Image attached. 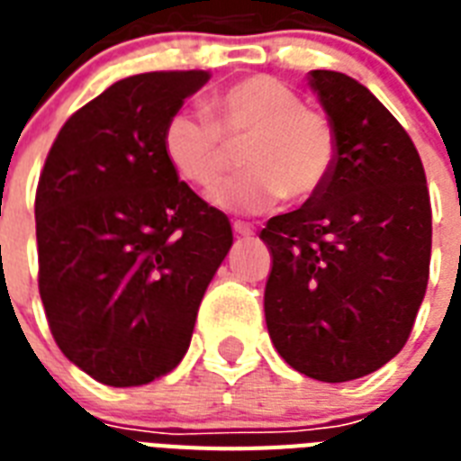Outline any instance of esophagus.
<instances>
[{
	"label": "esophagus",
	"instance_id": "obj_1",
	"mask_svg": "<svg viewBox=\"0 0 461 461\" xmlns=\"http://www.w3.org/2000/svg\"><path fill=\"white\" fill-rule=\"evenodd\" d=\"M231 227H234V231H237L239 237H253V234H256V230H253L249 222H244V220H234Z\"/></svg>",
	"mask_w": 461,
	"mask_h": 461
}]
</instances>
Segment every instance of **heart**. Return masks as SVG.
I'll return each mask as SVG.
<instances>
[{
  "label": "heart",
  "instance_id": "obj_1",
  "mask_svg": "<svg viewBox=\"0 0 461 461\" xmlns=\"http://www.w3.org/2000/svg\"><path fill=\"white\" fill-rule=\"evenodd\" d=\"M246 172L215 191L230 210L267 208L277 198L306 203L321 195L339 162V131L328 112L273 76H246L217 90L203 112H176L162 129V153L179 179L217 186L239 150Z\"/></svg>",
  "mask_w": 461,
  "mask_h": 461
}]
</instances>
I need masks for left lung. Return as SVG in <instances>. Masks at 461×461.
I'll return each instance as SVG.
<instances>
[{"label": "left lung", "mask_w": 461, "mask_h": 461, "mask_svg": "<svg viewBox=\"0 0 461 461\" xmlns=\"http://www.w3.org/2000/svg\"><path fill=\"white\" fill-rule=\"evenodd\" d=\"M337 131L339 162L321 195L260 231L270 339L292 368L347 383L407 344L426 294L430 195L414 140L371 90L311 71Z\"/></svg>", "instance_id": "obj_1"}]
</instances>
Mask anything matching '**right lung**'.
Wrapping results in <instances>:
<instances>
[{"label":"right lung","instance_id":"1","mask_svg":"<svg viewBox=\"0 0 461 461\" xmlns=\"http://www.w3.org/2000/svg\"><path fill=\"white\" fill-rule=\"evenodd\" d=\"M205 71L129 76L67 119L35 191L38 287L54 342L97 383L179 364L231 224L179 181L162 129Z\"/></svg>","mask_w":461,"mask_h":461}]
</instances>
